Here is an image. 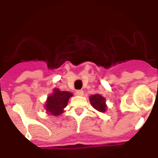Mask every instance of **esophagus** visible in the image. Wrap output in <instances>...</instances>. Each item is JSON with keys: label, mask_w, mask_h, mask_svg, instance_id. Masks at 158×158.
Returning <instances> with one entry per match:
<instances>
[{"label": "esophagus", "mask_w": 158, "mask_h": 158, "mask_svg": "<svg viewBox=\"0 0 158 158\" xmlns=\"http://www.w3.org/2000/svg\"><path fill=\"white\" fill-rule=\"evenodd\" d=\"M75 94L77 95H79V96H82V95H83V91H82V90H78V91H76Z\"/></svg>", "instance_id": "obj_1"}]
</instances>
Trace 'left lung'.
Returning <instances> with one entry per match:
<instances>
[{"mask_svg":"<svg viewBox=\"0 0 158 158\" xmlns=\"http://www.w3.org/2000/svg\"><path fill=\"white\" fill-rule=\"evenodd\" d=\"M90 103L91 106L100 112H104L107 109V105H106L105 98L103 97L99 94H95L90 96Z\"/></svg>","mask_w":158,"mask_h":158,"instance_id":"obj_1","label":"left lung"}]
</instances>
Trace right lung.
Instances as JSON below:
<instances>
[{
	"mask_svg": "<svg viewBox=\"0 0 158 158\" xmlns=\"http://www.w3.org/2000/svg\"><path fill=\"white\" fill-rule=\"evenodd\" d=\"M72 95V93L69 91H62L58 88H54L53 93L47 97L45 104L46 112L56 116L62 114L67 107L69 99Z\"/></svg>",
	"mask_w": 158,
	"mask_h": 158,
	"instance_id": "obj_1",
	"label": "right lung"
}]
</instances>
